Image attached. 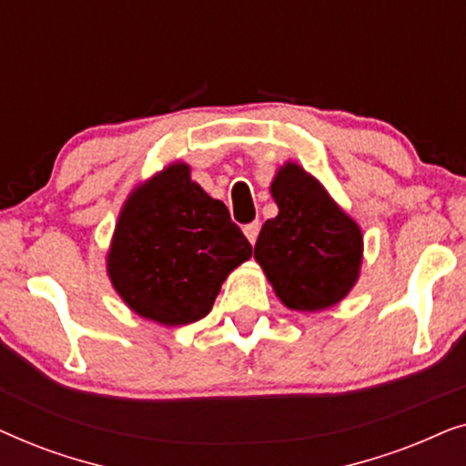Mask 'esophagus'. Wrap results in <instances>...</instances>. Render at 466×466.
<instances>
[{"instance_id": "obj_1", "label": "esophagus", "mask_w": 466, "mask_h": 466, "mask_svg": "<svg viewBox=\"0 0 466 466\" xmlns=\"http://www.w3.org/2000/svg\"><path fill=\"white\" fill-rule=\"evenodd\" d=\"M258 231H260L258 222H250V225L244 227V235L248 238V241H250V244H254V241H257Z\"/></svg>"}]
</instances>
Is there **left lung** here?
<instances>
[{"mask_svg":"<svg viewBox=\"0 0 466 466\" xmlns=\"http://www.w3.org/2000/svg\"><path fill=\"white\" fill-rule=\"evenodd\" d=\"M269 190L278 216L265 222L254 246L267 282L289 309L333 308L360 278L359 222L295 161L276 171Z\"/></svg>","mask_w":466,"mask_h":466,"instance_id":"obj_1","label":"left lung"}]
</instances>
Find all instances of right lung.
<instances>
[{"label":"right lung","instance_id":"1","mask_svg":"<svg viewBox=\"0 0 466 466\" xmlns=\"http://www.w3.org/2000/svg\"><path fill=\"white\" fill-rule=\"evenodd\" d=\"M250 241L187 163H171L131 190L106 254L107 278L127 308L163 327L208 316Z\"/></svg>","mask_w":466,"mask_h":466}]
</instances>
